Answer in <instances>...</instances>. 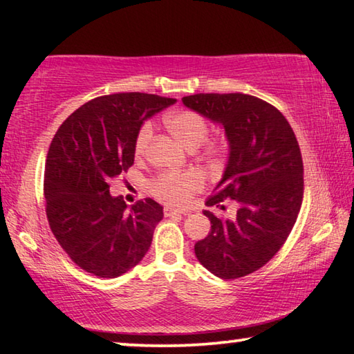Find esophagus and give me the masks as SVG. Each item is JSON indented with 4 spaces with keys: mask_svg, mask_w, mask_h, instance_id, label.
<instances>
[{
    "mask_svg": "<svg viewBox=\"0 0 354 354\" xmlns=\"http://www.w3.org/2000/svg\"><path fill=\"white\" fill-rule=\"evenodd\" d=\"M187 214H189L187 209H183V207H171V206L164 207L165 217H173V215H187Z\"/></svg>",
    "mask_w": 354,
    "mask_h": 354,
    "instance_id": "1",
    "label": "esophagus"
}]
</instances>
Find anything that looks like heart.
Segmentation results:
<instances>
[{
	"mask_svg": "<svg viewBox=\"0 0 354 354\" xmlns=\"http://www.w3.org/2000/svg\"><path fill=\"white\" fill-rule=\"evenodd\" d=\"M165 127L179 143H183L189 149L198 148L207 139L209 134L207 120L201 113L190 109L171 112L170 115L165 117ZM151 139V123H143L140 129L137 131L134 140V153L137 158H142V156L147 154ZM220 154L221 151L217 145H211L205 151L206 158L212 160V162H217ZM203 185H205V178L198 171H169L162 173V175L154 179L151 184V192L156 198L169 203V205H184V203L190 200V196L195 192L203 189Z\"/></svg>",
	"mask_w": 354,
	"mask_h": 354,
	"instance_id": "b5f03b06",
	"label": "heart"
}]
</instances>
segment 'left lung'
I'll list each match as a JSON object with an SVG mask.
<instances>
[{"instance_id": "1", "label": "left lung", "mask_w": 354, "mask_h": 354, "mask_svg": "<svg viewBox=\"0 0 354 354\" xmlns=\"http://www.w3.org/2000/svg\"><path fill=\"white\" fill-rule=\"evenodd\" d=\"M189 109L223 127L230 156L223 178L206 201L237 212L211 220L207 237L195 243V256L221 279L259 270L283 247L303 201V159L289 122L277 107L245 93H196L183 98Z\"/></svg>"}]
</instances>
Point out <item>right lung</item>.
<instances>
[{
	"label": "right lung",
	"mask_w": 354,
	"mask_h": 354,
	"mask_svg": "<svg viewBox=\"0 0 354 354\" xmlns=\"http://www.w3.org/2000/svg\"><path fill=\"white\" fill-rule=\"evenodd\" d=\"M176 100L113 93L76 109L59 127L45 162L48 223L82 270L117 278L139 263L153 241L162 206L151 198L127 209L109 181L134 164V140L147 118Z\"/></svg>",
	"instance_id": "right-lung-1"
}]
</instances>
